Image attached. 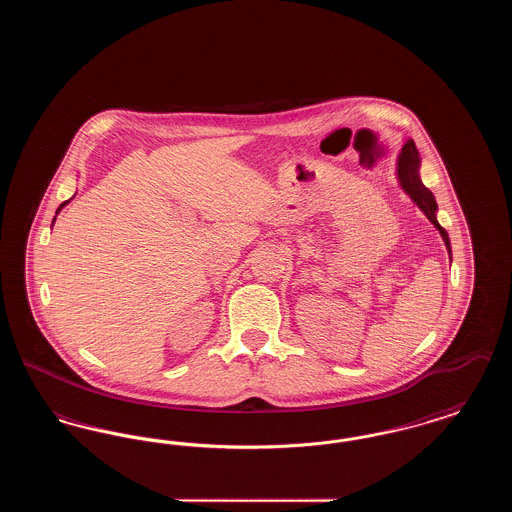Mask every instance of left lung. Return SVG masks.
<instances>
[{
  "mask_svg": "<svg viewBox=\"0 0 512 512\" xmlns=\"http://www.w3.org/2000/svg\"><path fill=\"white\" fill-rule=\"evenodd\" d=\"M397 180H399L403 192L413 199L414 205H418V209L438 228L439 234H441V238L445 242V247H447V253L451 257L449 236L441 228L438 217H436V213H438L436 197L420 180V155H418V149L414 146L413 140L405 142V146H403L399 157H397Z\"/></svg>",
  "mask_w": 512,
  "mask_h": 512,
  "instance_id": "left-lung-1",
  "label": "left lung"
}]
</instances>
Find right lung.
Returning a JSON list of instances; mask_svg holds the SVG:
<instances>
[{
    "instance_id": "add662e5",
    "label": "right lung",
    "mask_w": 512,
    "mask_h": 512,
    "mask_svg": "<svg viewBox=\"0 0 512 512\" xmlns=\"http://www.w3.org/2000/svg\"><path fill=\"white\" fill-rule=\"evenodd\" d=\"M69 201H71V199H69ZM69 201H63V203L59 205V209H57V213H55V215H59V211H61V209H63V207H65ZM53 222H55V217H53ZM51 226H53V224H51Z\"/></svg>"
}]
</instances>
